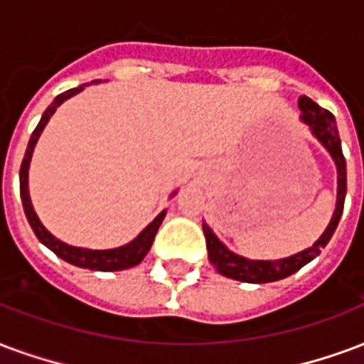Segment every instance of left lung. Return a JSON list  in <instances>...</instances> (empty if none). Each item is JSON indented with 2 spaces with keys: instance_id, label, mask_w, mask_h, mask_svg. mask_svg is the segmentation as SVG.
Wrapping results in <instances>:
<instances>
[{
  "instance_id": "left-lung-1",
  "label": "left lung",
  "mask_w": 364,
  "mask_h": 364,
  "mask_svg": "<svg viewBox=\"0 0 364 364\" xmlns=\"http://www.w3.org/2000/svg\"><path fill=\"white\" fill-rule=\"evenodd\" d=\"M299 109H301V121L311 129L312 136L328 150V154L332 156L336 169H338V198H336V210H333L332 220L328 223L324 233L318 237V241L312 247L301 250L297 255H291V257L278 258V260H250V258H245L241 255H235L233 250L228 249L218 239L216 233L210 230L206 223H203L206 249H208V260L225 278L245 282V284H270V282L287 278V276L301 270L305 264H309L316 255H320V249H324L328 245V241L332 239L333 231L338 228V223H340L347 193V171L336 119L328 109H322L318 104H314L306 96L299 98Z\"/></svg>"
}]
</instances>
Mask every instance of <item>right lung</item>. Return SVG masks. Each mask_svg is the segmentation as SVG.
<instances>
[{
	"instance_id": "right-lung-1",
	"label": "right lung",
	"mask_w": 364,
	"mask_h": 364,
	"mask_svg": "<svg viewBox=\"0 0 364 364\" xmlns=\"http://www.w3.org/2000/svg\"><path fill=\"white\" fill-rule=\"evenodd\" d=\"M92 82H100V80H92ZM85 86L80 85L79 88H71L67 92L59 94L58 98L53 100L52 104L48 106L44 114H42V119H40L38 127L34 129V133L31 134V141H28V146H26V152H24L23 164H21V173H18V179H21V200H23L24 214H26V220L31 223L32 231L36 233L38 241L42 245H46L48 249L55 252L59 258H63L65 262L73 266H79V268H86V270H96V272H119L127 270V268H133V266L141 264L144 257L148 255V250L152 247V241H154L156 233L160 230L161 222L166 218V210H161L160 214L148 223L146 228L134 237L133 241H129L127 245H121V247H115V249H82V247H73V245H67L63 241H59L58 237L52 235L50 231L46 230L40 218L36 216V212L32 208L31 203V193H28V168H31L32 152H34V146L38 142L40 134L44 131V127L48 125V121L55 114L58 109L65 100L73 98L75 94H79ZM177 195V191H173L171 196Z\"/></svg>"
}]
</instances>
